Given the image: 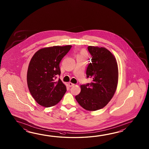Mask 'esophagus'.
<instances>
[{
    "mask_svg": "<svg viewBox=\"0 0 149 149\" xmlns=\"http://www.w3.org/2000/svg\"><path fill=\"white\" fill-rule=\"evenodd\" d=\"M68 84H69V87H72V86H74V84H73V83H72V82H69L68 83Z\"/></svg>",
    "mask_w": 149,
    "mask_h": 149,
    "instance_id": "34e87169",
    "label": "esophagus"
}]
</instances>
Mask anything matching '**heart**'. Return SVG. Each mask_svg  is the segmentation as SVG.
I'll return each mask as SVG.
<instances>
[{"instance_id": "heart-1", "label": "heart", "mask_w": 149, "mask_h": 149, "mask_svg": "<svg viewBox=\"0 0 149 149\" xmlns=\"http://www.w3.org/2000/svg\"><path fill=\"white\" fill-rule=\"evenodd\" d=\"M86 54V53L85 52H82V53H81V55H82V56H85Z\"/></svg>"}]
</instances>
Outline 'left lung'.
Here are the masks:
<instances>
[{
    "label": "left lung",
    "mask_w": 149,
    "mask_h": 149,
    "mask_svg": "<svg viewBox=\"0 0 149 149\" xmlns=\"http://www.w3.org/2000/svg\"><path fill=\"white\" fill-rule=\"evenodd\" d=\"M91 63L86 70L92 82L80 86L81 92L75 98L79 105L88 111L104 108L113 97L118 82V68L114 55L104 47L89 46Z\"/></svg>",
    "instance_id": "left-lung-1"
}]
</instances>
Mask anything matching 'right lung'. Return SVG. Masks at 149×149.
I'll return each mask as SVG.
<instances>
[{"label":"right lung","instance_id":"obj_1","mask_svg":"<svg viewBox=\"0 0 149 149\" xmlns=\"http://www.w3.org/2000/svg\"><path fill=\"white\" fill-rule=\"evenodd\" d=\"M71 47L43 48L32 57L27 72V84L33 98L41 106L48 108L57 104L67 91L61 80L55 79L60 75L61 61Z\"/></svg>","mask_w":149,"mask_h":149}]
</instances>
